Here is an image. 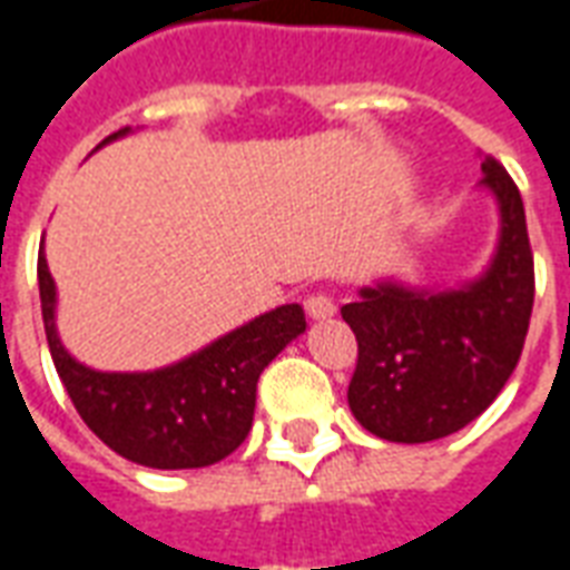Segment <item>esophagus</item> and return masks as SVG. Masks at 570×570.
Instances as JSON below:
<instances>
[{
    "mask_svg": "<svg viewBox=\"0 0 570 570\" xmlns=\"http://www.w3.org/2000/svg\"><path fill=\"white\" fill-rule=\"evenodd\" d=\"M306 315H309L313 322H325V318L336 315L334 297H327V294H313V297H306Z\"/></svg>",
    "mask_w": 570,
    "mask_h": 570,
    "instance_id": "obj_1",
    "label": "esophagus"
}]
</instances>
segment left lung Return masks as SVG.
Segmentation results:
<instances>
[{"label":"left lung","mask_w":570,"mask_h":570,"mask_svg":"<svg viewBox=\"0 0 570 570\" xmlns=\"http://www.w3.org/2000/svg\"><path fill=\"white\" fill-rule=\"evenodd\" d=\"M476 188L498 206L483 273L450 288L389 276L340 309L358 340L348 410L382 440L428 443L461 431L501 394L522 355L534 303L522 197L492 157Z\"/></svg>","instance_id":"8db88e82"}]
</instances>
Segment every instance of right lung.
Instances as JSON below:
<instances>
[{"label": "right lung", "mask_w": 570, "mask_h": 570, "mask_svg": "<svg viewBox=\"0 0 570 570\" xmlns=\"http://www.w3.org/2000/svg\"><path fill=\"white\" fill-rule=\"evenodd\" d=\"M127 132L130 127L111 132L97 148ZM39 297L53 367L78 416L109 450L157 471L209 468L227 459L252 431L264 367L306 331L301 303H282L188 358L157 371L109 373L81 364L57 334V285L45 243L39 248Z\"/></svg>", "instance_id": "1"}]
</instances>
